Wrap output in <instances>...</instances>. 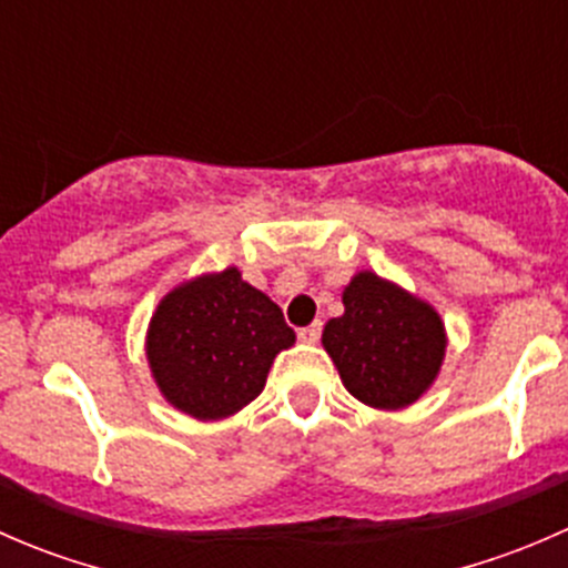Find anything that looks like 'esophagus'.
<instances>
[{"label": "esophagus", "mask_w": 568, "mask_h": 568, "mask_svg": "<svg viewBox=\"0 0 568 568\" xmlns=\"http://www.w3.org/2000/svg\"><path fill=\"white\" fill-rule=\"evenodd\" d=\"M318 337H321V321H313L311 326L300 329V341L302 343H318Z\"/></svg>", "instance_id": "obj_1"}]
</instances>
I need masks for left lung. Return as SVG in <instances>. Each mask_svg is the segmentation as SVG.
Returning a JSON list of instances; mask_svg holds the SVG:
<instances>
[{"label": "left lung", "instance_id": "1", "mask_svg": "<svg viewBox=\"0 0 568 568\" xmlns=\"http://www.w3.org/2000/svg\"><path fill=\"white\" fill-rule=\"evenodd\" d=\"M343 307L321 343L346 390L374 409L415 404L443 368L448 337L439 313L374 272L354 274Z\"/></svg>", "mask_w": 568, "mask_h": 568}]
</instances>
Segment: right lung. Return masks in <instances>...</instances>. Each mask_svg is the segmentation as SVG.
I'll return each mask as SVG.
<instances>
[{"label": "right lung", "instance_id": "1", "mask_svg": "<svg viewBox=\"0 0 568 568\" xmlns=\"http://www.w3.org/2000/svg\"><path fill=\"white\" fill-rule=\"evenodd\" d=\"M296 335L236 266L200 274L159 302L145 354L164 398L197 420H222L257 398Z\"/></svg>", "mask_w": 568, "mask_h": 568}]
</instances>
